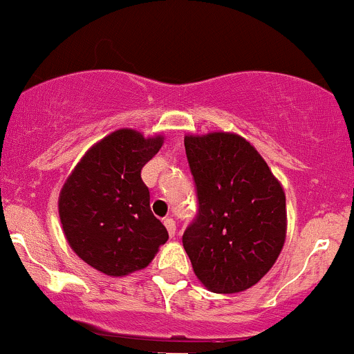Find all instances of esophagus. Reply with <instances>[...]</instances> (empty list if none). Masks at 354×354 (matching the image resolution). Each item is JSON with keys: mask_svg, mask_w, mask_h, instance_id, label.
<instances>
[{"mask_svg": "<svg viewBox=\"0 0 354 354\" xmlns=\"http://www.w3.org/2000/svg\"><path fill=\"white\" fill-rule=\"evenodd\" d=\"M164 224H165L167 230H169V236H170V237L176 236V230H177V227H176V221H174V219H164Z\"/></svg>", "mask_w": 354, "mask_h": 354, "instance_id": "esophagus-1", "label": "esophagus"}]
</instances>
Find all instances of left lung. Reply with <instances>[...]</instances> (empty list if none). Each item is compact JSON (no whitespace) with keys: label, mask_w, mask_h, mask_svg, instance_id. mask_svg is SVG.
I'll return each instance as SVG.
<instances>
[{"label":"left lung","mask_w":354,"mask_h":354,"mask_svg":"<svg viewBox=\"0 0 354 354\" xmlns=\"http://www.w3.org/2000/svg\"><path fill=\"white\" fill-rule=\"evenodd\" d=\"M198 210L182 236L205 288L232 295L259 283L286 241L283 185L241 135L212 132L184 138Z\"/></svg>","instance_id":"left-lung-1"}]
</instances>
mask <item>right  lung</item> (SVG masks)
I'll list each match as a JSON object with an SVG mask.
<instances>
[{
    "label": "right lung",
    "mask_w": 354,
    "mask_h": 354,
    "mask_svg": "<svg viewBox=\"0 0 354 354\" xmlns=\"http://www.w3.org/2000/svg\"><path fill=\"white\" fill-rule=\"evenodd\" d=\"M164 137L115 130L95 144L63 184L58 212L70 248L106 276H127L152 263L169 232L150 210L142 167Z\"/></svg>",
    "instance_id": "1"
}]
</instances>
